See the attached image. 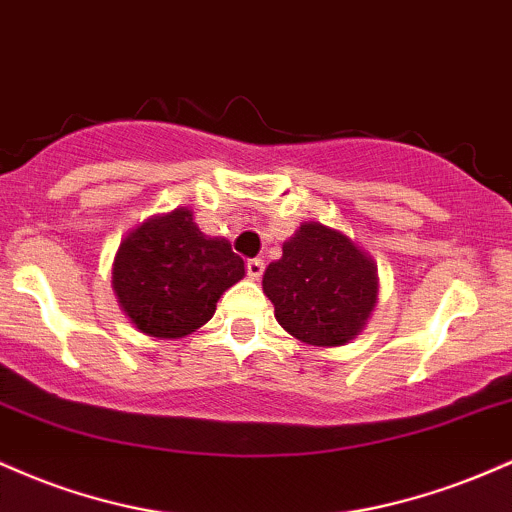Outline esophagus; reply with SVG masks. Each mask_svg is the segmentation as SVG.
<instances>
[{
	"instance_id": "34e87169",
	"label": "esophagus",
	"mask_w": 512,
	"mask_h": 512,
	"mask_svg": "<svg viewBox=\"0 0 512 512\" xmlns=\"http://www.w3.org/2000/svg\"><path fill=\"white\" fill-rule=\"evenodd\" d=\"M263 271H266V263H263L261 258H249V261H246V273H249L251 280H261Z\"/></svg>"
}]
</instances>
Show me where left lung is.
Wrapping results in <instances>:
<instances>
[{
    "label": "left lung",
    "mask_w": 512,
    "mask_h": 512,
    "mask_svg": "<svg viewBox=\"0 0 512 512\" xmlns=\"http://www.w3.org/2000/svg\"><path fill=\"white\" fill-rule=\"evenodd\" d=\"M275 319L309 346H346L377 302V266L343 232L304 222L263 273Z\"/></svg>",
    "instance_id": "left-lung-1"
}]
</instances>
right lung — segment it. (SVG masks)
Returning <instances> with one entry per match:
<instances>
[{
  "label": "right lung",
  "mask_w": 512,
  "mask_h": 512,
  "mask_svg": "<svg viewBox=\"0 0 512 512\" xmlns=\"http://www.w3.org/2000/svg\"><path fill=\"white\" fill-rule=\"evenodd\" d=\"M244 278L227 239L205 237L193 212L149 217L120 244L113 290L132 324L154 338H183L208 324L217 300Z\"/></svg>",
  "instance_id": "right-lung-1"
}]
</instances>
